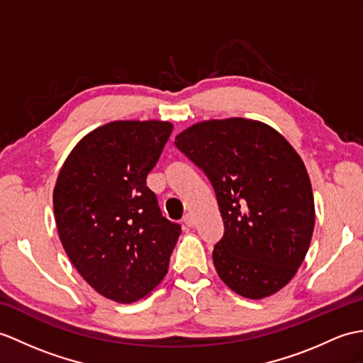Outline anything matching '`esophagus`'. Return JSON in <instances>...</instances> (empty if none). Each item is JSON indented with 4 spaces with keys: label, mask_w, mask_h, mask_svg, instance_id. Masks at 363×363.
I'll list each match as a JSON object with an SVG mask.
<instances>
[{
    "label": "esophagus",
    "mask_w": 363,
    "mask_h": 363,
    "mask_svg": "<svg viewBox=\"0 0 363 363\" xmlns=\"http://www.w3.org/2000/svg\"><path fill=\"white\" fill-rule=\"evenodd\" d=\"M184 224L187 225V227H195V224H196V220H195V216L193 215H190V213H187L184 216Z\"/></svg>",
    "instance_id": "obj_1"
}]
</instances>
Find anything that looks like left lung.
<instances>
[{
  "instance_id": "obj_1",
  "label": "left lung",
  "mask_w": 363,
  "mask_h": 363,
  "mask_svg": "<svg viewBox=\"0 0 363 363\" xmlns=\"http://www.w3.org/2000/svg\"><path fill=\"white\" fill-rule=\"evenodd\" d=\"M174 145L215 190L224 223L213 247L221 280L254 300L280 291L305 259L315 221L297 151L271 126L242 117L199 122Z\"/></svg>"
}]
</instances>
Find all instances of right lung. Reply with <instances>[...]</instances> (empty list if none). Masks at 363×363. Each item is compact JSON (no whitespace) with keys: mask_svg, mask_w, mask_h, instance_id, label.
I'll use <instances>...</instances> for the list:
<instances>
[{"mask_svg":"<svg viewBox=\"0 0 363 363\" xmlns=\"http://www.w3.org/2000/svg\"><path fill=\"white\" fill-rule=\"evenodd\" d=\"M172 131L159 121L99 126L58 174L54 213L63 249L91 288L117 303L138 301L164 280L181 235L147 187Z\"/></svg>","mask_w":363,"mask_h":363,"instance_id":"obj_1","label":"right lung"}]
</instances>
